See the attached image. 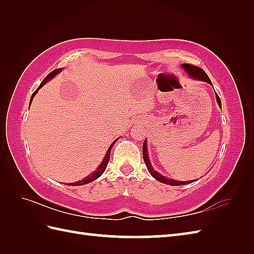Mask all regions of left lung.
Instances as JSON below:
<instances>
[{
  "instance_id": "1",
  "label": "left lung",
  "mask_w": 254,
  "mask_h": 254,
  "mask_svg": "<svg viewBox=\"0 0 254 254\" xmlns=\"http://www.w3.org/2000/svg\"><path fill=\"white\" fill-rule=\"evenodd\" d=\"M182 68L185 69V71L189 74V76L193 79H196V80H202V82H206L208 84H210L213 86L212 82H210L209 77L207 76V74L204 72V69H202L201 67H197V66H194L191 65V64H182ZM215 96H216V101L219 107H222V101H220V98L218 97V95L215 93ZM143 158L145 164H146L147 167V170L149 171V174L152 175L156 180L161 182V183H165V185H169V186H183V185H188V183H192L194 182L193 180L191 181H178V180H174V179H170V178H167L165 176H163L159 172L156 171L152 164H150V160L148 158V149H147V139H145L144 143H143Z\"/></svg>"
}]
</instances>
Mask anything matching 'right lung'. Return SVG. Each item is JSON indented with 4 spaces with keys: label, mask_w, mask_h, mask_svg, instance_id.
Listing matches in <instances>:
<instances>
[{
    "label": "right lung",
    "mask_w": 254,
    "mask_h": 254,
    "mask_svg": "<svg viewBox=\"0 0 254 254\" xmlns=\"http://www.w3.org/2000/svg\"><path fill=\"white\" fill-rule=\"evenodd\" d=\"M62 69H63V68H57V69H55V71H52L50 74H48V75H47V76L45 77V79L42 80V82H41V84H40L39 87H38V88L36 89L35 93L31 95V98H30V102H29V104H31V101H32V99H34V97L36 96V94L38 93V90H39V89L42 87V86H44L46 83L49 82L50 79H52L53 77L57 76V75H58L59 73H61V72H62ZM118 139H119V137H118L117 139H115V141H113V142L111 143V145L109 146V148H108V150H107V153H106V155H105L104 159H102V161L100 163V165H99L98 167H97V169L93 172V174L88 175L87 177L84 178V179H82V180H79V181H76V182H73V183H71V186H83V185H87V183H89V182H91V181H95L96 179H98V178H99L102 174H104L105 170H106V168H107V165H108V163H109V159H110V152H111V148L113 147V145H115V143L118 141Z\"/></svg>",
    "instance_id": "obj_1"
}]
</instances>
